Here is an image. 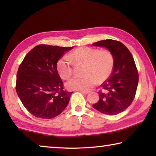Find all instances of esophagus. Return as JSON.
Wrapping results in <instances>:
<instances>
[{
    "instance_id": "1",
    "label": "esophagus",
    "mask_w": 156,
    "mask_h": 156,
    "mask_svg": "<svg viewBox=\"0 0 156 156\" xmlns=\"http://www.w3.org/2000/svg\"><path fill=\"white\" fill-rule=\"evenodd\" d=\"M80 92L83 94H87L89 93V92L87 91H80Z\"/></svg>"
}]
</instances>
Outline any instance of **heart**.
I'll return each instance as SVG.
<instances>
[{"label":"heart","mask_w":156,"mask_h":156,"mask_svg":"<svg viewBox=\"0 0 156 156\" xmlns=\"http://www.w3.org/2000/svg\"><path fill=\"white\" fill-rule=\"evenodd\" d=\"M75 63L85 65L84 76H76L69 80L66 86L70 90L88 91L96 84L106 81L112 75L114 67V57L109 50H102L89 47H80L70 54ZM57 71L62 79H68L73 73L72 62L67 56L57 62Z\"/></svg>","instance_id":"heart-1"}]
</instances>
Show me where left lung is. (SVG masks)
Instances as JSON below:
<instances>
[{"label":"left lung","mask_w":156,"mask_h":156,"mask_svg":"<svg viewBox=\"0 0 156 156\" xmlns=\"http://www.w3.org/2000/svg\"><path fill=\"white\" fill-rule=\"evenodd\" d=\"M106 47L114 57V67L110 77L102 84L98 102L94 109L107 115H116L127 109L135 98L138 72L131 52L119 41L107 39L93 43Z\"/></svg>","instance_id":"left-lung-1"}]
</instances>
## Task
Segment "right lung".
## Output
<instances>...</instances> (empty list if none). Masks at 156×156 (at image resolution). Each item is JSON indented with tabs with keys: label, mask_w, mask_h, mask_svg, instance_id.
Segmentation results:
<instances>
[{
	"label": "right lung",
	"mask_w": 156,
	"mask_h": 156,
	"mask_svg": "<svg viewBox=\"0 0 156 156\" xmlns=\"http://www.w3.org/2000/svg\"><path fill=\"white\" fill-rule=\"evenodd\" d=\"M72 48L39 44L28 52L18 67L16 91L26 109L35 117L51 119L67 106L72 92L64 90L56 65Z\"/></svg>",
	"instance_id": "obj_1"
}]
</instances>
